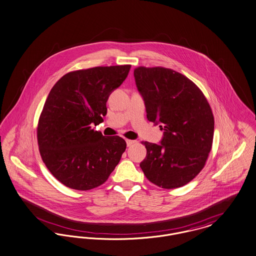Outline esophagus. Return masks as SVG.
Wrapping results in <instances>:
<instances>
[{"instance_id":"1","label":"esophagus","mask_w":256,"mask_h":256,"mask_svg":"<svg viewBox=\"0 0 256 256\" xmlns=\"http://www.w3.org/2000/svg\"><path fill=\"white\" fill-rule=\"evenodd\" d=\"M138 142V140H126V144H127V146H131L133 144H135Z\"/></svg>"}]
</instances>
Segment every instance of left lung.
Wrapping results in <instances>:
<instances>
[{
    "instance_id": "8db88e82",
    "label": "left lung",
    "mask_w": 256,
    "mask_h": 256,
    "mask_svg": "<svg viewBox=\"0 0 256 256\" xmlns=\"http://www.w3.org/2000/svg\"><path fill=\"white\" fill-rule=\"evenodd\" d=\"M134 76L148 120L164 131L160 144L144 142L146 157L140 166L159 188L184 186L204 168L212 150V108L199 87L174 70L138 67Z\"/></svg>"
}]
</instances>
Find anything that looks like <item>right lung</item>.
Masks as SVG:
<instances>
[{"label":"right lung","instance_id":"obj_1","mask_svg":"<svg viewBox=\"0 0 256 256\" xmlns=\"http://www.w3.org/2000/svg\"><path fill=\"white\" fill-rule=\"evenodd\" d=\"M131 65L70 72L52 87L36 128L40 154L61 184L76 190L100 186L120 163L126 142L92 129L104 121L106 101Z\"/></svg>","mask_w":256,"mask_h":256}]
</instances>
